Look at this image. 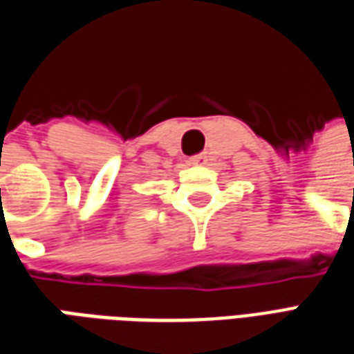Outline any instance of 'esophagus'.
I'll return each instance as SVG.
<instances>
[{"instance_id":"34e87169","label":"esophagus","mask_w":354,"mask_h":354,"mask_svg":"<svg viewBox=\"0 0 354 354\" xmlns=\"http://www.w3.org/2000/svg\"><path fill=\"white\" fill-rule=\"evenodd\" d=\"M206 161H208V157H206V153H197V156L191 157V163L193 165H206Z\"/></svg>"}]
</instances>
